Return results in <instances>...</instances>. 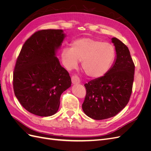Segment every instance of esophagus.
I'll return each mask as SVG.
<instances>
[{
    "mask_svg": "<svg viewBox=\"0 0 151 151\" xmlns=\"http://www.w3.org/2000/svg\"><path fill=\"white\" fill-rule=\"evenodd\" d=\"M71 80H72V84H78L80 83V78L79 77L77 76V74H74L71 77Z\"/></svg>",
    "mask_w": 151,
    "mask_h": 151,
    "instance_id": "esophagus-1",
    "label": "esophagus"
}]
</instances>
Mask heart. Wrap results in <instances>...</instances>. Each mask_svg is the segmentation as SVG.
Instances as JSON below:
<instances>
[{"label":"heart","instance_id":"heart-1","mask_svg":"<svg viewBox=\"0 0 151 151\" xmlns=\"http://www.w3.org/2000/svg\"><path fill=\"white\" fill-rule=\"evenodd\" d=\"M115 58V50L111 44L91 38L74 41L71 48L62 49V58L67 70L76 68L79 61L86 74L92 78L103 76L108 72Z\"/></svg>","mask_w":151,"mask_h":151}]
</instances>
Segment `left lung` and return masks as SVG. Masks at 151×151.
Returning <instances> with one entry per match:
<instances>
[{
	"label": "left lung",
	"instance_id": "8db88e82",
	"mask_svg": "<svg viewBox=\"0 0 151 151\" xmlns=\"http://www.w3.org/2000/svg\"><path fill=\"white\" fill-rule=\"evenodd\" d=\"M116 59L104 76L84 84L86 94L82 108L94 120L113 117L129 103L134 80L135 65L129 48L120 40L112 38Z\"/></svg>",
	"mask_w": 151,
	"mask_h": 151
}]
</instances>
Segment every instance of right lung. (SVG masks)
I'll return each instance as SVG.
<instances>
[{"mask_svg":"<svg viewBox=\"0 0 151 151\" xmlns=\"http://www.w3.org/2000/svg\"><path fill=\"white\" fill-rule=\"evenodd\" d=\"M63 30L42 29L24 42L13 72L15 96L27 111L40 116L54 115L60 96L71 86L68 72L55 57Z\"/></svg>","mask_w":151,"mask_h":151,"instance_id":"add662e5","label":"right lung"}]
</instances>
